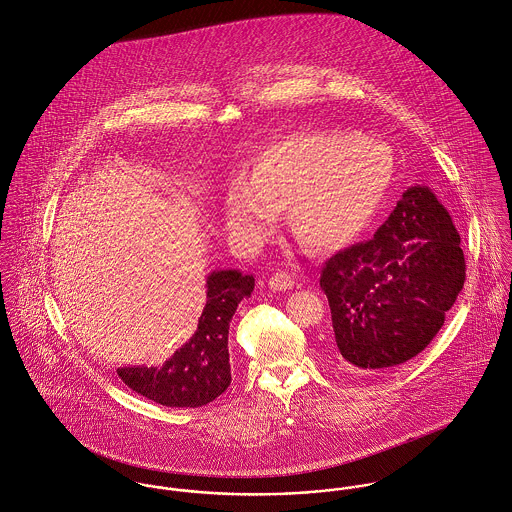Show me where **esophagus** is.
<instances>
[{
	"mask_svg": "<svg viewBox=\"0 0 512 512\" xmlns=\"http://www.w3.org/2000/svg\"><path fill=\"white\" fill-rule=\"evenodd\" d=\"M268 286L274 290V292H288L293 288V278L286 272H276L270 276L268 280Z\"/></svg>",
	"mask_w": 512,
	"mask_h": 512,
	"instance_id": "obj_1",
	"label": "esophagus"
}]
</instances>
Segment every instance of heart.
<instances>
[{
  "mask_svg": "<svg viewBox=\"0 0 512 512\" xmlns=\"http://www.w3.org/2000/svg\"><path fill=\"white\" fill-rule=\"evenodd\" d=\"M394 179V155L376 140L309 132L264 147L222 197L226 226L244 246L260 244L280 209L295 240L315 252L353 242Z\"/></svg>",
  "mask_w": 512,
  "mask_h": 512,
  "instance_id": "obj_1",
  "label": "heart"
}]
</instances>
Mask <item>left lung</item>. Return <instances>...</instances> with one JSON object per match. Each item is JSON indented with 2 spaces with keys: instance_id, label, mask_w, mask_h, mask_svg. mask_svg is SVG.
Instances as JSON below:
<instances>
[{
  "instance_id": "left-lung-1",
  "label": "left lung",
  "mask_w": 512,
  "mask_h": 512,
  "mask_svg": "<svg viewBox=\"0 0 512 512\" xmlns=\"http://www.w3.org/2000/svg\"><path fill=\"white\" fill-rule=\"evenodd\" d=\"M459 232L430 187H410L368 242L329 258L335 361L384 372L420 355L443 327L465 282Z\"/></svg>"
}]
</instances>
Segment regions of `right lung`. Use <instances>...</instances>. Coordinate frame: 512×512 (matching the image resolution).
<instances>
[{"label": "right lung", "instance_id": "add662e5", "mask_svg": "<svg viewBox=\"0 0 512 512\" xmlns=\"http://www.w3.org/2000/svg\"><path fill=\"white\" fill-rule=\"evenodd\" d=\"M254 276L220 270L207 278V301L195 335L163 366H124L118 376L134 392L169 408L207 406L230 386L228 327Z\"/></svg>", "mask_w": 512, "mask_h": 512}]
</instances>
